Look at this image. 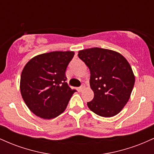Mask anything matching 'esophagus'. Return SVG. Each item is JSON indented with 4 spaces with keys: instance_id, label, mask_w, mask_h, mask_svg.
I'll list each match as a JSON object with an SVG mask.
<instances>
[{
    "instance_id": "1",
    "label": "esophagus",
    "mask_w": 154,
    "mask_h": 154,
    "mask_svg": "<svg viewBox=\"0 0 154 154\" xmlns=\"http://www.w3.org/2000/svg\"><path fill=\"white\" fill-rule=\"evenodd\" d=\"M84 88H85V85H81L80 87L78 88L77 91H78L79 92H81V91H82L83 90H84Z\"/></svg>"
}]
</instances>
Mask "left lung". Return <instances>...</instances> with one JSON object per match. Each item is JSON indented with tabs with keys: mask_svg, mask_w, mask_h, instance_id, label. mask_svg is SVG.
Returning <instances> with one entry per match:
<instances>
[{
	"mask_svg": "<svg viewBox=\"0 0 154 154\" xmlns=\"http://www.w3.org/2000/svg\"><path fill=\"white\" fill-rule=\"evenodd\" d=\"M78 56L91 72L90 85L94 98L88 102V108L103 117L119 114L130 99L135 84L130 63L119 53L100 48L79 51Z\"/></svg>",
	"mask_w": 154,
	"mask_h": 154,
	"instance_id": "8db88e82",
	"label": "left lung"
}]
</instances>
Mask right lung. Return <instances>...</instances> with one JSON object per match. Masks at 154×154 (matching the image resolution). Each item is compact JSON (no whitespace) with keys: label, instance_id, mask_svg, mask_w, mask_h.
I'll return each instance as SVG.
<instances>
[{"label":"right lung","instance_id":"obj_1","mask_svg":"<svg viewBox=\"0 0 154 154\" xmlns=\"http://www.w3.org/2000/svg\"><path fill=\"white\" fill-rule=\"evenodd\" d=\"M74 55L73 51L40 54L24 67L20 79L21 94L35 115L50 119L66 109L76 91L66 82V68Z\"/></svg>","mask_w":154,"mask_h":154}]
</instances>
